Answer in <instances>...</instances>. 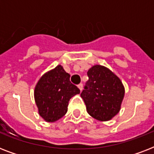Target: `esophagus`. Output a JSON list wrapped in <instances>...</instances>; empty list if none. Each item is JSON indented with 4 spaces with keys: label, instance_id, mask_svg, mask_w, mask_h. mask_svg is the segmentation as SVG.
Instances as JSON below:
<instances>
[{
    "label": "esophagus",
    "instance_id": "esophagus-1",
    "mask_svg": "<svg viewBox=\"0 0 154 154\" xmlns=\"http://www.w3.org/2000/svg\"><path fill=\"white\" fill-rule=\"evenodd\" d=\"M77 87L79 88V89L81 91H82V89H83V85H82V83H80V84L77 85Z\"/></svg>",
    "mask_w": 154,
    "mask_h": 154
}]
</instances>
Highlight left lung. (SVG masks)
<instances>
[{"label":"left lung","mask_w":154,"mask_h":154,"mask_svg":"<svg viewBox=\"0 0 154 154\" xmlns=\"http://www.w3.org/2000/svg\"><path fill=\"white\" fill-rule=\"evenodd\" d=\"M87 75L89 80L81 94L87 112L98 121H109L119 112L124 85L117 75L102 65H94Z\"/></svg>","instance_id":"1"}]
</instances>
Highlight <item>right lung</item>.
I'll return each instance as SVG.
<instances>
[{"mask_svg": "<svg viewBox=\"0 0 154 154\" xmlns=\"http://www.w3.org/2000/svg\"><path fill=\"white\" fill-rule=\"evenodd\" d=\"M61 65L45 72L36 85L34 98L40 116L48 122L57 121L67 112L69 101L80 94Z\"/></svg>", "mask_w": 154, "mask_h": 154, "instance_id": "add662e5", "label": "right lung"}]
</instances>
